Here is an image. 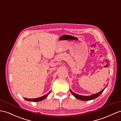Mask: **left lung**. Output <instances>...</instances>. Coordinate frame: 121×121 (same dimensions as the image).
<instances>
[{
  "mask_svg": "<svg viewBox=\"0 0 121 121\" xmlns=\"http://www.w3.org/2000/svg\"><path fill=\"white\" fill-rule=\"evenodd\" d=\"M105 87L103 90L101 91L100 92H99L98 93H97V94H94V95H88V96H84V95H78L77 94H75V93H74L73 91H72L71 90L70 92L72 93V95L75 97L76 98L79 99L80 100H82V101H89V100H93V99H95V98H97V97H98L99 95H100L102 92H103V91H104V89H105Z\"/></svg>",
  "mask_w": 121,
  "mask_h": 121,
  "instance_id": "obj_1",
  "label": "left lung"
}]
</instances>
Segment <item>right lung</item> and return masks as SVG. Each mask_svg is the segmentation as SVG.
I'll return each instance as SVG.
<instances>
[{"instance_id": "1", "label": "right lung", "mask_w": 121, "mask_h": 121, "mask_svg": "<svg viewBox=\"0 0 121 121\" xmlns=\"http://www.w3.org/2000/svg\"><path fill=\"white\" fill-rule=\"evenodd\" d=\"M51 91H49L48 94H47L46 95H43L42 97H41L40 98H35V99H27L24 98V99H25L26 100V101H32V102H39V101H42L43 100H44L45 98H47V97L48 96V95L49 94V93H50Z\"/></svg>"}]
</instances>
